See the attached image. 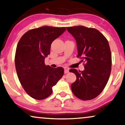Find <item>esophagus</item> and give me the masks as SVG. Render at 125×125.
Wrapping results in <instances>:
<instances>
[{"instance_id":"obj_1","label":"esophagus","mask_w":125,"mask_h":125,"mask_svg":"<svg viewBox=\"0 0 125 125\" xmlns=\"http://www.w3.org/2000/svg\"><path fill=\"white\" fill-rule=\"evenodd\" d=\"M68 72H69V69H68V68H65V69H64V73H68Z\"/></svg>"}]
</instances>
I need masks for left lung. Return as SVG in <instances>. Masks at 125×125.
<instances>
[{
  "label": "left lung",
  "mask_w": 125,
  "mask_h": 125,
  "mask_svg": "<svg viewBox=\"0 0 125 125\" xmlns=\"http://www.w3.org/2000/svg\"><path fill=\"white\" fill-rule=\"evenodd\" d=\"M76 41L78 57L85 62V69H70L76 76L71 85L75 96L82 100L95 98L106 85L111 72L112 54L106 37L96 29L83 26L66 27Z\"/></svg>",
  "instance_id": "obj_1"
}]
</instances>
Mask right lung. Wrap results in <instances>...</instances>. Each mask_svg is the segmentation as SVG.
Returning <instances> with one entry per match:
<instances>
[{
  "label": "right lung",
  "instance_id": "right-lung-1",
  "mask_svg": "<svg viewBox=\"0 0 125 125\" xmlns=\"http://www.w3.org/2000/svg\"><path fill=\"white\" fill-rule=\"evenodd\" d=\"M66 31L65 27H42L27 31L17 45L15 63L21 84L28 94L43 100L52 93L54 86L64 74L62 67L46 65L52 42Z\"/></svg>",
  "mask_w": 125,
  "mask_h": 125
}]
</instances>
